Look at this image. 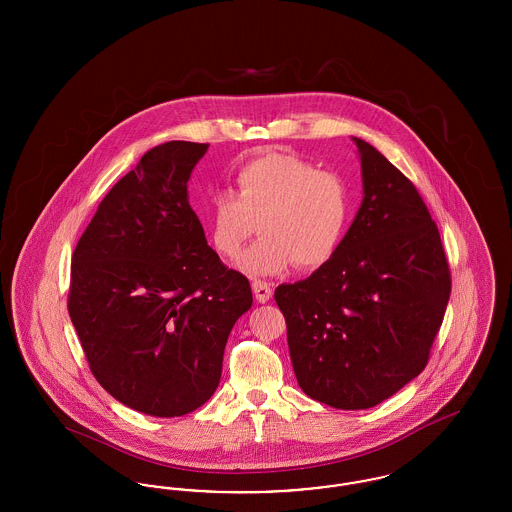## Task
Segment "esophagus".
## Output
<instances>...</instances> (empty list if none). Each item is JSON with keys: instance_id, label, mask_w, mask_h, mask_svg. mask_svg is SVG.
<instances>
[{"instance_id": "1", "label": "esophagus", "mask_w": 512, "mask_h": 512, "mask_svg": "<svg viewBox=\"0 0 512 512\" xmlns=\"http://www.w3.org/2000/svg\"><path fill=\"white\" fill-rule=\"evenodd\" d=\"M251 288H253L255 299H257L259 303H267L268 299L272 297V288H270V284H268V282H263V280H253Z\"/></svg>"}]
</instances>
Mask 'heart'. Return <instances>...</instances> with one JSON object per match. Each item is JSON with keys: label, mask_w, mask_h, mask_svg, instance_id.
Masks as SVG:
<instances>
[{"label": "heart", "mask_w": 512, "mask_h": 512, "mask_svg": "<svg viewBox=\"0 0 512 512\" xmlns=\"http://www.w3.org/2000/svg\"><path fill=\"white\" fill-rule=\"evenodd\" d=\"M234 188L217 190L203 211L209 240L220 257L234 259L253 236L240 268L270 276L295 267L315 270L338 253L349 228L353 194L347 180L292 153H267L234 171Z\"/></svg>", "instance_id": "1"}]
</instances>
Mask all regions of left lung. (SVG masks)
Masks as SVG:
<instances>
[{"label":"left lung","mask_w":512,"mask_h":512,"mask_svg":"<svg viewBox=\"0 0 512 512\" xmlns=\"http://www.w3.org/2000/svg\"><path fill=\"white\" fill-rule=\"evenodd\" d=\"M363 205L330 263L282 284L295 378L334 409H370L418 376L451 293V270L413 182L365 140Z\"/></svg>","instance_id":"8db88e82"}]
</instances>
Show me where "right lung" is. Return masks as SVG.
Instances as JSON below:
<instances>
[{"instance_id": "add662e5", "label": "right lung", "mask_w": 512, "mask_h": 512, "mask_svg": "<svg viewBox=\"0 0 512 512\" xmlns=\"http://www.w3.org/2000/svg\"><path fill=\"white\" fill-rule=\"evenodd\" d=\"M209 144L149 149L109 190L71 263L69 315L99 384L126 407L182 416L215 393L249 280L207 245L188 180Z\"/></svg>"}]
</instances>
